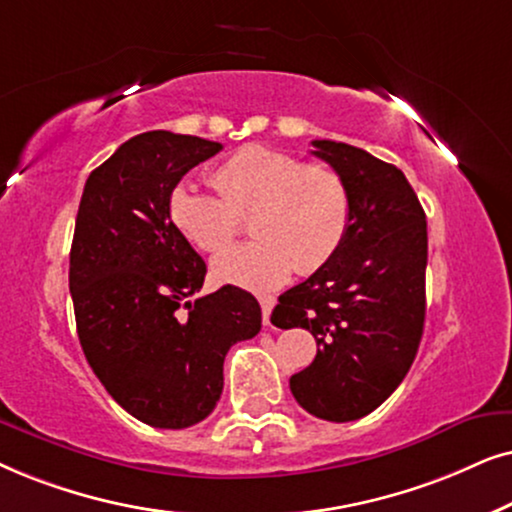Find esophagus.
I'll list each match as a JSON object with an SVG mask.
<instances>
[{
	"label": "esophagus",
	"instance_id": "1",
	"mask_svg": "<svg viewBox=\"0 0 512 512\" xmlns=\"http://www.w3.org/2000/svg\"><path fill=\"white\" fill-rule=\"evenodd\" d=\"M257 299H260V306H262V320H264V325H269V316H271V309H274L276 299L271 297V295H260Z\"/></svg>",
	"mask_w": 512,
	"mask_h": 512
}]
</instances>
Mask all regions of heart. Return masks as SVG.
<instances>
[{
    "label": "heart",
    "instance_id": "heart-1",
    "mask_svg": "<svg viewBox=\"0 0 512 512\" xmlns=\"http://www.w3.org/2000/svg\"><path fill=\"white\" fill-rule=\"evenodd\" d=\"M210 185L220 196L177 185L168 196V217L194 248L217 252L241 231V217L250 215L257 238L215 257L217 281L271 290L295 269L313 274L342 248L351 196L332 166L245 145L210 173Z\"/></svg>",
    "mask_w": 512,
    "mask_h": 512
}]
</instances>
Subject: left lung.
<instances>
[{
  "instance_id": "1",
  "label": "left lung",
  "mask_w": 512,
  "mask_h": 512,
  "mask_svg": "<svg viewBox=\"0 0 512 512\" xmlns=\"http://www.w3.org/2000/svg\"><path fill=\"white\" fill-rule=\"evenodd\" d=\"M342 175L351 220L342 248L278 297L276 327H304L318 351L290 391L313 417L353 421L377 410L417 356L426 318L424 208L403 170L346 142L313 140Z\"/></svg>"
}]
</instances>
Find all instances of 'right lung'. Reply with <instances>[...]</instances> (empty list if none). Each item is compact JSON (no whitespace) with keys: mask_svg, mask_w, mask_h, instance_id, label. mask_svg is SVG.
<instances>
[{"mask_svg":"<svg viewBox=\"0 0 512 512\" xmlns=\"http://www.w3.org/2000/svg\"><path fill=\"white\" fill-rule=\"evenodd\" d=\"M220 142L140 133L88 175L70 250L81 349L95 377L142 424L189 428L215 410L224 356L262 327L236 285L196 297L206 262L168 217V196Z\"/></svg>","mask_w":512,"mask_h":512,"instance_id":"obj_1","label":"right lung"}]
</instances>
